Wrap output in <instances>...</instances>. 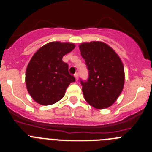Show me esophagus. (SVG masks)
<instances>
[{"mask_svg":"<svg viewBox=\"0 0 152 152\" xmlns=\"http://www.w3.org/2000/svg\"><path fill=\"white\" fill-rule=\"evenodd\" d=\"M74 76L75 79H76V81H78V79H79V75H78V73H75Z\"/></svg>","mask_w":152,"mask_h":152,"instance_id":"34e87169","label":"esophagus"}]
</instances>
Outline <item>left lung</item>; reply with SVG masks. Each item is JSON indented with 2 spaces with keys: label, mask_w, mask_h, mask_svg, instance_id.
Listing matches in <instances>:
<instances>
[{
  "label": "left lung",
  "mask_w": 152,
  "mask_h": 152,
  "mask_svg": "<svg viewBox=\"0 0 152 152\" xmlns=\"http://www.w3.org/2000/svg\"><path fill=\"white\" fill-rule=\"evenodd\" d=\"M89 76L80 80L86 102L96 109H105L115 102L124 88V67L118 55L104 42L93 41L79 45Z\"/></svg>",
  "instance_id": "8db88e82"
}]
</instances>
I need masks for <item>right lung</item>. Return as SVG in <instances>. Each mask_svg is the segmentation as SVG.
<instances>
[{"label":"right lung","instance_id":"add662e5","mask_svg":"<svg viewBox=\"0 0 152 152\" xmlns=\"http://www.w3.org/2000/svg\"><path fill=\"white\" fill-rule=\"evenodd\" d=\"M75 45L51 42L41 47L29 62L26 73V85L32 99L42 105H50L65 96L71 82L76 81L68 72V65L62 57Z\"/></svg>","mask_w":152,"mask_h":152}]
</instances>
